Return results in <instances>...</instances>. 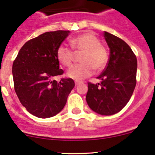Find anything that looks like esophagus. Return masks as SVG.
<instances>
[{
  "label": "esophagus",
  "instance_id": "1",
  "mask_svg": "<svg viewBox=\"0 0 155 155\" xmlns=\"http://www.w3.org/2000/svg\"><path fill=\"white\" fill-rule=\"evenodd\" d=\"M81 83H82V82H79V81H76V82H75V85H79V84H81Z\"/></svg>",
  "mask_w": 155,
  "mask_h": 155
}]
</instances>
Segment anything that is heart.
<instances>
[{
  "mask_svg": "<svg viewBox=\"0 0 155 155\" xmlns=\"http://www.w3.org/2000/svg\"><path fill=\"white\" fill-rule=\"evenodd\" d=\"M70 43L76 52L83 53L80 58L82 64L73 65L69 69L67 72L68 77L76 81L82 80L93 74L94 69L101 71L107 66L109 53L94 34L84 33L70 39ZM72 50L67 45L61 44L56 51L58 61L67 68L73 63L74 51Z\"/></svg>",
  "mask_w": 155,
  "mask_h": 155,
  "instance_id": "1",
  "label": "heart"
}]
</instances>
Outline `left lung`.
I'll use <instances>...</instances> for the list:
<instances>
[{"mask_svg": "<svg viewBox=\"0 0 155 155\" xmlns=\"http://www.w3.org/2000/svg\"><path fill=\"white\" fill-rule=\"evenodd\" d=\"M104 34L110 49L109 61L97 77L101 83H87L86 101L94 112L112 115L125 107L134 93L137 84V60L124 40L107 31Z\"/></svg>", "mask_w": 155, "mask_h": 155, "instance_id": "8db88e82", "label": "left lung"}]
</instances>
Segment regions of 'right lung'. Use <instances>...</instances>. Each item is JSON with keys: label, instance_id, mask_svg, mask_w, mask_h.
Wrapping results in <instances>:
<instances>
[{"label": "right lung", "instance_id": "1", "mask_svg": "<svg viewBox=\"0 0 155 155\" xmlns=\"http://www.w3.org/2000/svg\"><path fill=\"white\" fill-rule=\"evenodd\" d=\"M69 31L46 32L28 40L12 64L14 89L21 105L33 115L46 118L63 109L75 86L72 79L54 77L64 73L59 69L57 48L68 37Z\"/></svg>", "mask_w": 155, "mask_h": 155}]
</instances>
